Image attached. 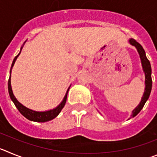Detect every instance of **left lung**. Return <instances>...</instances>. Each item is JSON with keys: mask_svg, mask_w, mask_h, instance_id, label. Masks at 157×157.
Returning a JSON list of instances; mask_svg holds the SVG:
<instances>
[{"mask_svg": "<svg viewBox=\"0 0 157 157\" xmlns=\"http://www.w3.org/2000/svg\"><path fill=\"white\" fill-rule=\"evenodd\" d=\"M129 42L131 44L134 45L138 50L139 56H140V59L142 60V68H143L144 72L145 74V92H144L143 96L142 98V101L139 103V105L133 110L132 112V117H135L138 113L140 112L142 109L143 108L144 105L145 104L146 101L148 100L150 94L151 90H152V77H151V73H152V70H151V65L149 63V59L146 58L145 56V50L143 49L142 45L140 44L137 42L135 39H130Z\"/></svg>", "mask_w": 157, "mask_h": 157, "instance_id": "obj_1", "label": "left lung"}]
</instances>
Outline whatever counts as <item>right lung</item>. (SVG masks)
<instances>
[{
    "mask_svg": "<svg viewBox=\"0 0 157 157\" xmlns=\"http://www.w3.org/2000/svg\"><path fill=\"white\" fill-rule=\"evenodd\" d=\"M21 51H22V48H21ZM21 52H19V54L18 56H15V58L14 59L13 63H12V68L13 67L14 64H15V62L16 60V59L18 58V56L20 55ZM12 68H11V70H12ZM11 73V71H10ZM69 89L67 92H66V95L64 97V99L62 101L61 104L59 105L58 107H56V109L52 110H49V111H46V112H36V111H33V110H31L29 109L26 108L24 105H22L21 103H19L18 101V100L15 98V97L14 96L13 92H12V86H11V75H10L9 80H8V92H9V95L11 99L13 101L14 104L16 106V108L18 109L20 113L22 114V116L26 117V119L29 120V121H35V122H46V121H52V119H54L55 117H57L59 114V113L61 112V110L63 109V108L64 107L65 104L66 102V98H67V94H68Z\"/></svg>",
    "mask_w": 157,
    "mask_h": 157,
    "instance_id": "1",
    "label": "right lung"
}]
</instances>
